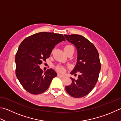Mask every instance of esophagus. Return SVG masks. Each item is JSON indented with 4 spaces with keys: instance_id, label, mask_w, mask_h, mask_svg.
<instances>
[{
    "instance_id": "34e87169",
    "label": "esophagus",
    "mask_w": 121,
    "mask_h": 121,
    "mask_svg": "<svg viewBox=\"0 0 121 121\" xmlns=\"http://www.w3.org/2000/svg\"><path fill=\"white\" fill-rule=\"evenodd\" d=\"M57 76H58V77H61V78H63V77H64V75H61V74H57Z\"/></svg>"
}]
</instances>
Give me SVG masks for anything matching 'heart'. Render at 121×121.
Masks as SVG:
<instances>
[{"instance_id": "1", "label": "heart", "mask_w": 121, "mask_h": 121, "mask_svg": "<svg viewBox=\"0 0 121 121\" xmlns=\"http://www.w3.org/2000/svg\"><path fill=\"white\" fill-rule=\"evenodd\" d=\"M70 48H74V47H73L72 45H66V46H65L64 47V50L68 49ZM56 69L58 71L60 72H63L64 71V68L62 66H57Z\"/></svg>"}]
</instances>
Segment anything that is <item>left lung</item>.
<instances>
[{
	"mask_svg": "<svg viewBox=\"0 0 121 121\" xmlns=\"http://www.w3.org/2000/svg\"><path fill=\"white\" fill-rule=\"evenodd\" d=\"M64 36L77 51L76 65L70 73L77 76V78L70 77L72 83L66 86V91L73 97H83L94 88L99 79L101 67L99 52L93 43L83 36L76 34Z\"/></svg>",
	"mask_w": 121,
	"mask_h": 121,
	"instance_id": "8db88e82",
	"label": "left lung"
}]
</instances>
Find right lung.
<instances>
[{
  "instance_id": "1",
  "label": "right lung",
  "mask_w": 121,
  "mask_h": 121,
  "mask_svg": "<svg viewBox=\"0 0 121 121\" xmlns=\"http://www.w3.org/2000/svg\"><path fill=\"white\" fill-rule=\"evenodd\" d=\"M65 41L63 35L40 32L27 37L16 54V75L25 90L32 94L44 93L57 76L52 68L44 72L39 67L49 58L55 45Z\"/></svg>"
}]
</instances>
